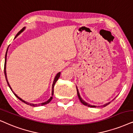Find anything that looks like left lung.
<instances>
[{"instance_id":"left-lung-1","label":"left lung","mask_w":133,"mask_h":133,"mask_svg":"<svg viewBox=\"0 0 133 133\" xmlns=\"http://www.w3.org/2000/svg\"><path fill=\"white\" fill-rule=\"evenodd\" d=\"M76 89H77V96H78V98H79V100H80V101L82 103V104H83L84 105H85V106H88V107H91V108H96V106H94V105H91V104H89V103H87V102H85V101H84V100H83V99H82V98L81 97L80 94H79V90H78V89H77V87H76ZM109 103H110V102L107 103H106V104H104V105H102V106H101V107H105V106H108V105L109 104Z\"/></svg>"}]
</instances>
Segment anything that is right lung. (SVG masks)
Masks as SVG:
<instances>
[{"instance_id":"1","label":"right lung","mask_w":133,"mask_h":133,"mask_svg":"<svg viewBox=\"0 0 133 133\" xmlns=\"http://www.w3.org/2000/svg\"><path fill=\"white\" fill-rule=\"evenodd\" d=\"M25 27H24L23 29H22L21 30L19 31V32L18 33V34H16V35L15 36V38H16L17 37H18V35H19L20 34H21V33H22V32H23L24 30H25ZM15 38H14V39H15ZM8 47H9V46H8ZM8 48H7V49H6V54H5V57L4 73H5V79H6V82H7L8 85V86H9V87L10 88V89H11V90L12 91V92L13 93L14 95H15L16 96V97L18 98L19 99H20V100L21 101H22V102H24V103H25V104H27L29 105V106H34V107H37V106H43V105H45V104H48V103H49L50 102V101H51L52 100V96H53V95H54V87L55 84H56V82H57V81L58 80V78H59V77H60V72H59V73H58L57 74L56 76H55V77H54V81H53V83H52V94H51L52 96H51V97H50V98H49V99H48V100H47V101H45V102H44V103H38V104H34V103H29V102H27V101H24V100H23V99H21V98L20 97H19V96H18V95H16V94H15V92H13V90H12V89H11V86L10 85V84H9V82H8V81L7 77H6V56H7V52H8Z\"/></svg>"}]
</instances>
